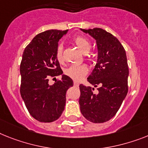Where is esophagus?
Wrapping results in <instances>:
<instances>
[{"mask_svg":"<svg viewBox=\"0 0 148 148\" xmlns=\"http://www.w3.org/2000/svg\"><path fill=\"white\" fill-rule=\"evenodd\" d=\"M74 86H79V83H78V82H77V81H74Z\"/></svg>","mask_w":148,"mask_h":148,"instance_id":"esophagus-1","label":"esophagus"}]
</instances>
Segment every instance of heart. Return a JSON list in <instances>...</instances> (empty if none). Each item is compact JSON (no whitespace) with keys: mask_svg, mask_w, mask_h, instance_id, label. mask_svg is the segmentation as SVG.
<instances>
[{"mask_svg":"<svg viewBox=\"0 0 148 148\" xmlns=\"http://www.w3.org/2000/svg\"><path fill=\"white\" fill-rule=\"evenodd\" d=\"M74 43L77 46V47L84 53H87L90 49L92 45L91 43L87 38L83 36H77L74 38ZM63 49L62 46L59 45L57 47L56 53V58L59 62H63ZM65 74L71 79L76 81H79L84 78L87 74L88 68L85 64H73L69 68H68L64 71Z\"/></svg>","mask_w":148,"mask_h":148,"instance_id":"b5f03b06","label":"heart"}]
</instances>
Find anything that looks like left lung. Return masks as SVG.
Here are the masks:
<instances>
[{
    "mask_svg": "<svg viewBox=\"0 0 148 148\" xmlns=\"http://www.w3.org/2000/svg\"><path fill=\"white\" fill-rule=\"evenodd\" d=\"M96 40L98 59L87 80L94 88L80 84V108L92 123L108 121L118 111L128 92V68L126 51L118 39L99 28L81 29Z\"/></svg>",
    "mask_w": 148,
    "mask_h": 148,
    "instance_id": "obj_1",
    "label": "left lung"
}]
</instances>
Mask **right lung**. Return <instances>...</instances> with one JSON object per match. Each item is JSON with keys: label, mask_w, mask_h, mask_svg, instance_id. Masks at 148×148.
I'll use <instances>...</instances> for the list:
<instances>
[{"label": "right lung", "mask_w": 148, "mask_h": 148, "mask_svg": "<svg viewBox=\"0 0 148 148\" xmlns=\"http://www.w3.org/2000/svg\"><path fill=\"white\" fill-rule=\"evenodd\" d=\"M68 30H48L36 35L25 47L20 64V94L29 114L40 122L51 123L62 114L66 92L73 80L63 74L56 58L58 42ZM62 74L53 85L49 78Z\"/></svg>", "instance_id": "obj_1"}]
</instances>
